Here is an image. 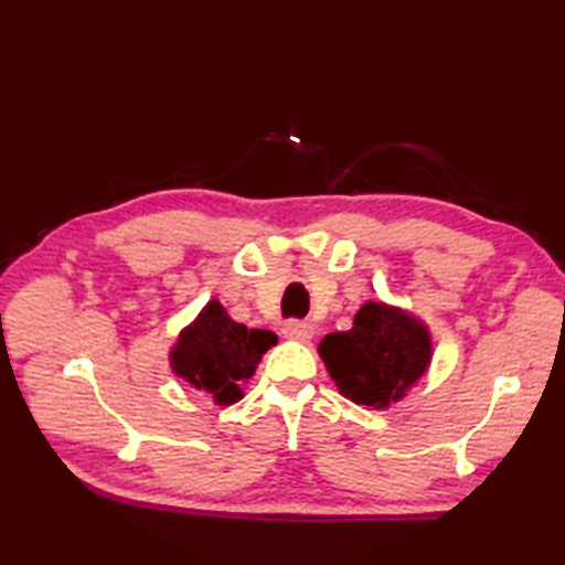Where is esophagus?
Returning <instances> with one entry per match:
<instances>
[{
	"label": "esophagus",
	"instance_id": "34e87169",
	"mask_svg": "<svg viewBox=\"0 0 565 565\" xmlns=\"http://www.w3.org/2000/svg\"><path fill=\"white\" fill-rule=\"evenodd\" d=\"M282 337L295 341H309L313 337V324L303 320H287L282 324Z\"/></svg>",
	"mask_w": 565,
	"mask_h": 565
}]
</instances>
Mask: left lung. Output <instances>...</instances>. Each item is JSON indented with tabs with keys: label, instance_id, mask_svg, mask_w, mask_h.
I'll list each match as a JSON object with an SVG mask.
<instances>
[{
	"label": "left lung",
	"instance_id": "8db88e82",
	"mask_svg": "<svg viewBox=\"0 0 565 565\" xmlns=\"http://www.w3.org/2000/svg\"><path fill=\"white\" fill-rule=\"evenodd\" d=\"M318 353L341 396L386 409L424 377L434 347L429 328L413 313L384 301H365L353 328L324 337Z\"/></svg>",
	"mask_w": 565,
	"mask_h": 565
}]
</instances>
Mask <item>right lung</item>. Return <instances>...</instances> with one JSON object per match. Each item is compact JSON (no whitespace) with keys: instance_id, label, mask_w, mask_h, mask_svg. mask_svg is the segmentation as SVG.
<instances>
[{"instance_id":"add662e5","label":"right lung","mask_w":565,"mask_h":565,"mask_svg":"<svg viewBox=\"0 0 565 565\" xmlns=\"http://www.w3.org/2000/svg\"><path fill=\"white\" fill-rule=\"evenodd\" d=\"M270 330H249L235 322L216 299L179 332L169 351L177 377L198 391H207L216 405H233L243 398V384L254 377L264 353L276 347Z\"/></svg>"}]
</instances>
